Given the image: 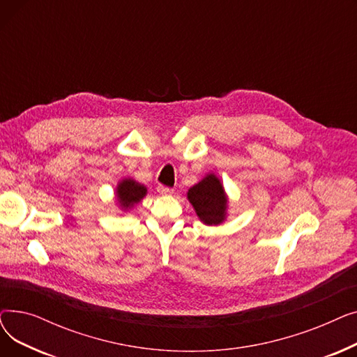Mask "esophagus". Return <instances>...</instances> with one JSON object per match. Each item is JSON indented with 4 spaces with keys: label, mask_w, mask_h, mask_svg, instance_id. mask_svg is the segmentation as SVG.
Instances as JSON below:
<instances>
[{
    "label": "esophagus",
    "mask_w": 357,
    "mask_h": 357,
    "mask_svg": "<svg viewBox=\"0 0 357 357\" xmlns=\"http://www.w3.org/2000/svg\"><path fill=\"white\" fill-rule=\"evenodd\" d=\"M158 192L162 195H171V194H174V188H169V186H165V185H159Z\"/></svg>",
    "instance_id": "obj_1"
}]
</instances>
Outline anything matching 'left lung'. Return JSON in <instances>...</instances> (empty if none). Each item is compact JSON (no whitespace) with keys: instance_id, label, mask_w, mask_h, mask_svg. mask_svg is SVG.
<instances>
[{"instance_id":"1","label":"left lung","mask_w":357,"mask_h":357,"mask_svg":"<svg viewBox=\"0 0 357 357\" xmlns=\"http://www.w3.org/2000/svg\"><path fill=\"white\" fill-rule=\"evenodd\" d=\"M188 199L201 221L217 226L226 218L227 197L220 179L210 174L188 191Z\"/></svg>"}]
</instances>
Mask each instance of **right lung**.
Segmentation results:
<instances>
[{
    "label": "right lung",
    "instance_id": "1",
    "mask_svg": "<svg viewBox=\"0 0 357 357\" xmlns=\"http://www.w3.org/2000/svg\"><path fill=\"white\" fill-rule=\"evenodd\" d=\"M146 186L133 179H124L117 186V199L124 210L131 208L146 195Z\"/></svg>",
    "mask_w": 357,
    "mask_h": 357
}]
</instances>
